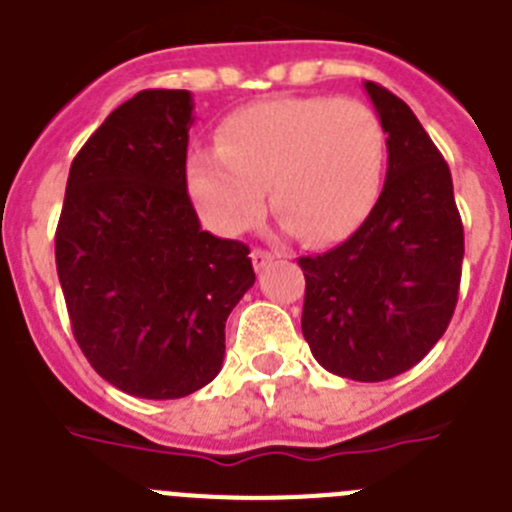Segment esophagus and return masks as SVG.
<instances>
[{
  "mask_svg": "<svg viewBox=\"0 0 512 512\" xmlns=\"http://www.w3.org/2000/svg\"><path fill=\"white\" fill-rule=\"evenodd\" d=\"M273 252H267V250H255L252 252V265H255V270H262V267L267 265V262L273 260Z\"/></svg>",
  "mask_w": 512,
  "mask_h": 512,
  "instance_id": "obj_1",
  "label": "esophagus"
}]
</instances>
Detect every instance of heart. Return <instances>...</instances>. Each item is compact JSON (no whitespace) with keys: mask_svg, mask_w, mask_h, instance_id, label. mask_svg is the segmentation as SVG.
<instances>
[{"mask_svg":"<svg viewBox=\"0 0 512 512\" xmlns=\"http://www.w3.org/2000/svg\"><path fill=\"white\" fill-rule=\"evenodd\" d=\"M385 132L367 104L331 96L245 107L219 130V150H193L188 193L222 234H242L270 206L283 227L334 242L365 222L380 191Z\"/></svg>","mask_w":512,"mask_h":512,"instance_id":"heart-1","label":"heart"}]
</instances>
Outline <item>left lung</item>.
I'll return each mask as SVG.
<instances>
[{
  "mask_svg": "<svg viewBox=\"0 0 512 512\" xmlns=\"http://www.w3.org/2000/svg\"><path fill=\"white\" fill-rule=\"evenodd\" d=\"M388 132V173L362 227L334 250L301 257V329L331 375L382 382L418 365L457 306L464 229L449 165L416 114L365 81Z\"/></svg>",
  "mask_w": 512,
  "mask_h": 512,
  "instance_id": "8db88e82",
  "label": "left lung"
}]
</instances>
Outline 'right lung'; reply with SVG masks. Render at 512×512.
<instances>
[{
	"label": "right lung",
	"mask_w": 512,
	"mask_h": 512,
	"mask_svg": "<svg viewBox=\"0 0 512 512\" xmlns=\"http://www.w3.org/2000/svg\"><path fill=\"white\" fill-rule=\"evenodd\" d=\"M193 96L140 91L71 163L55 265L73 336L122 393L186 398L224 362V324L255 285L250 247L201 229L186 191Z\"/></svg>",
	"instance_id": "add662e5"
}]
</instances>
